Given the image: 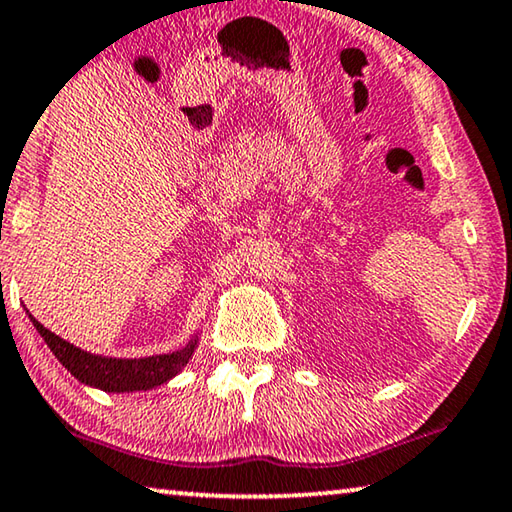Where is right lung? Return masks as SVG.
I'll return each instance as SVG.
<instances>
[{"mask_svg": "<svg viewBox=\"0 0 512 512\" xmlns=\"http://www.w3.org/2000/svg\"><path fill=\"white\" fill-rule=\"evenodd\" d=\"M38 334L45 338L47 348L54 352L61 364H64L77 380L96 387L102 391H148L160 384L169 382L171 377L178 375L187 366V361L192 359L199 336H192L190 343L185 348L169 355H155V357H141V359H112V357H100L91 355L75 348L73 343L64 341L50 329L43 327L34 316H29Z\"/></svg>", "mask_w": 512, "mask_h": 512, "instance_id": "add662e5", "label": "right lung"}]
</instances>
